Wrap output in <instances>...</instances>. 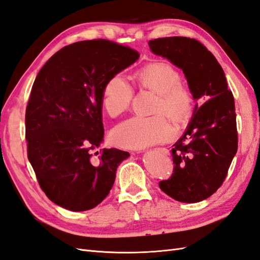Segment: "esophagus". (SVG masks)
I'll return each mask as SVG.
<instances>
[{
    "label": "esophagus",
    "instance_id": "esophagus-1",
    "mask_svg": "<svg viewBox=\"0 0 260 260\" xmlns=\"http://www.w3.org/2000/svg\"><path fill=\"white\" fill-rule=\"evenodd\" d=\"M159 149H161V151H162L164 153H166V154H167V153L169 152V151H168V149H167V148H165V147H161V148H159Z\"/></svg>",
    "mask_w": 260,
    "mask_h": 260
}]
</instances>
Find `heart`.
I'll return each instance as SVG.
<instances>
[{
	"mask_svg": "<svg viewBox=\"0 0 260 260\" xmlns=\"http://www.w3.org/2000/svg\"><path fill=\"white\" fill-rule=\"evenodd\" d=\"M138 86L157 93L153 116H135L118 124L112 132L113 142L123 148H143L165 142L174 137L175 127L168 114L177 122L190 116L193 94L181 84V76L169 62L153 61L136 73ZM133 88L121 74L111 76L102 92V105L111 117L123 114L131 104Z\"/></svg>",
	"mask_w": 260,
	"mask_h": 260,
	"instance_id": "1",
	"label": "heart"
}]
</instances>
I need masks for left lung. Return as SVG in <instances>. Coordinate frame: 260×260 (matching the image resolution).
I'll list each match as a JSON object with an SVG mask.
<instances>
[{"mask_svg":"<svg viewBox=\"0 0 260 260\" xmlns=\"http://www.w3.org/2000/svg\"><path fill=\"white\" fill-rule=\"evenodd\" d=\"M151 50L183 70L196 103L191 122L171 149L174 171L159 187L182 203L206 200L222 185L238 151L234 98L224 73L210 51L195 39L149 40Z\"/></svg>","mask_w":260,"mask_h":260,"instance_id":"obj_1","label":"left lung"}]
</instances>
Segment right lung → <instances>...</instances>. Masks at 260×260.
Segmentation results:
<instances>
[{
  "label": "right lung",
  "instance_id": "add662e5",
  "mask_svg": "<svg viewBox=\"0 0 260 260\" xmlns=\"http://www.w3.org/2000/svg\"><path fill=\"white\" fill-rule=\"evenodd\" d=\"M139 57L127 45L95 39L64 46L39 72L26 108L27 154L42 191L56 205L92 209L113 187L129 153H93L104 137L102 92L109 77Z\"/></svg>",
  "mask_w": 260,
  "mask_h": 260
}]
</instances>
